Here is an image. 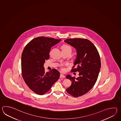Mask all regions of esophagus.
Returning a JSON list of instances; mask_svg holds the SVG:
<instances>
[{
    "label": "esophagus",
    "instance_id": "esophagus-1",
    "mask_svg": "<svg viewBox=\"0 0 121 121\" xmlns=\"http://www.w3.org/2000/svg\"><path fill=\"white\" fill-rule=\"evenodd\" d=\"M60 78H65V76H64V75L63 74H60Z\"/></svg>",
    "mask_w": 121,
    "mask_h": 121
}]
</instances>
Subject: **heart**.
Segmentation results:
<instances>
[{
    "label": "heart",
    "mask_w": 121,
    "mask_h": 121,
    "mask_svg": "<svg viewBox=\"0 0 121 121\" xmlns=\"http://www.w3.org/2000/svg\"><path fill=\"white\" fill-rule=\"evenodd\" d=\"M62 51H67L71 53L72 52V48L71 47L68 45H66V44H64L63 45L62 47ZM61 69L62 70H64V67H61Z\"/></svg>",
    "instance_id": "1"
}]
</instances>
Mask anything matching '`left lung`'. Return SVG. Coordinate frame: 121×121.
<instances>
[{
    "instance_id": "obj_1",
    "label": "left lung",
    "mask_w": 121,
    "mask_h": 121,
    "mask_svg": "<svg viewBox=\"0 0 121 121\" xmlns=\"http://www.w3.org/2000/svg\"><path fill=\"white\" fill-rule=\"evenodd\" d=\"M64 42L76 49L77 56L71 71H78L79 75L77 78L67 75L66 78L72 83L66 91L73 97H79L88 93L96 82L101 67L99 54L93 43L86 39H67Z\"/></svg>"
}]
</instances>
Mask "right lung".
Listing matches in <instances>:
<instances>
[{"label":"right lung","mask_w":121,"mask_h":121,"mask_svg":"<svg viewBox=\"0 0 121 121\" xmlns=\"http://www.w3.org/2000/svg\"><path fill=\"white\" fill-rule=\"evenodd\" d=\"M61 39L39 37L30 41L22 54V75L26 84L37 94L48 92L60 77L59 72L53 69L45 72L44 64L49 59L51 47Z\"/></svg>","instance_id":"right-lung-1"}]
</instances>
